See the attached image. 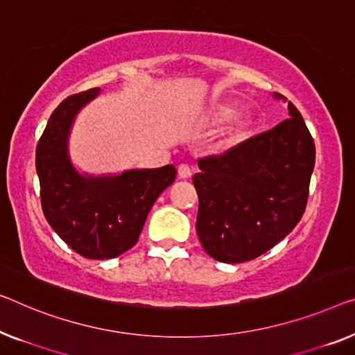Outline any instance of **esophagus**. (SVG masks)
I'll return each mask as SVG.
<instances>
[{"instance_id":"1","label":"esophagus","mask_w":355,"mask_h":355,"mask_svg":"<svg viewBox=\"0 0 355 355\" xmlns=\"http://www.w3.org/2000/svg\"><path fill=\"white\" fill-rule=\"evenodd\" d=\"M193 172H191V167L188 166V164H180L178 166V177L187 180V178H191Z\"/></svg>"}]
</instances>
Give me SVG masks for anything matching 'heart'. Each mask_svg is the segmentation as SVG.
<instances>
[{"label": "heart", "instance_id": "obj_1", "mask_svg": "<svg viewBox=\"0 0 355 355\" xmlns=\"http://www.w3.org/2000/svg\"><path fill=\"white\" fill-rule=\"evenodd\" d=\"M237 114V110L232 108V107H225L220 110V118L221 119H231L232 116Z\"/></svg>", "mask_w": 355, "mask_h": 355}]
</instances>
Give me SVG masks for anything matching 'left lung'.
Masks as SVG:
<instances>
[{"label": "left lung", "instance_id": "obj_1", "mask_svg": "<svg viewBox=\"0 0 355 355\" xmlns=\"http://www.w3.org/2000/svg\"><path fill=\"white\" fill-rule=\"evenodd\" d=\"M288 114L271 130L198 161L200 172L193 177L199 196L196 231L215 260H253L292 232L303 216L315 146L292 102Z\"/></svg>", "mask_w": 355, "mask_h": 355}]
</instances>
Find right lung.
I'll use <instances>...</instances> for the list:
<instances>
[{"label": "right lung", "instance_id": "right-lung-1", "mask_svg": "<svg viewBox=\"0 0 355 355\" xmlns=\"http://www.w3.org/2000/svg\"><path fill=\"white\" fill-rule=\"evenodd\" d=\"M94 87L67 97L54 110L36 146V172L47 223L68 247L91 260H108L139 241L153 204L177 177V168H135L121 175L79 173L68 155L78 111L98 95Z\"/></svg>", "mask_w": 355, "mask_h": 355}]
</instances>
